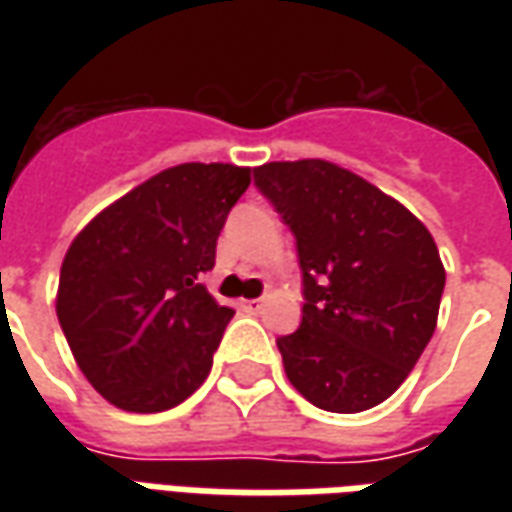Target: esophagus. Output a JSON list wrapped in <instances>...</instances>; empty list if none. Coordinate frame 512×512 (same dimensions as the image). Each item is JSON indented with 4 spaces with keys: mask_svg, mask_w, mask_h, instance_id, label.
Segmentation results:
<instances>
[{
    "mask_svg": "<svg viewBox=\"0 0 512 512\" xmlns=\"http://www.w3.org/2000/svg\"><path fill=\"white\" fill-rule=\"evenodd\" d=\"M263 304H266L263 299H249V301H244L241 307H244V312H249V315H257V312L263 310Z\"/></svg>",
    "mask_w": 512,
    "mask_h": 512,
    "instance_id": "34e87169",
    "label": "esophagus"
}]
</instances>
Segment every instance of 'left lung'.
<instances>
[{
  "instance_id": "obj_1",
  "label": "left lung",
  "mask_w": 512,
  "mask_h": 512,
  "mask_svg": "<svg viewBox=\"0 0 512 512\" xmlns=\"http://www.w3.org/2000/svg\"><path fill=\"white\" fill-rule=\"evenodd\" d=\"M255 186L296 238L301 323L277 348L312 406L356 414L395 392L433 337L444 266L428 227L348 169L274 161Z\"/></svg>"
}]
</instances>
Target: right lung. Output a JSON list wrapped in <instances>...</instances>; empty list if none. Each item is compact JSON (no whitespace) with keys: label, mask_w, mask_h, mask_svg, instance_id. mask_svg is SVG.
I'll return each mask as SVG.
<instances>
[{"label":"right lung","mask_w":512,"mask_h":512,"mask_svg":"<svg viewBox=\"0 0 512 512\" xmlns=\"http://www.w3.org/2000/svg\"><path fill=\"white\" fill-rule=\"evenodd\" d=\"M249 186L233 164H178L95 216L62 260L57 318L87 381L123 411L178 406L208 378L235 312L200 279Z\"/></svg>","instance_id":"add662e5"}]
</instances>
